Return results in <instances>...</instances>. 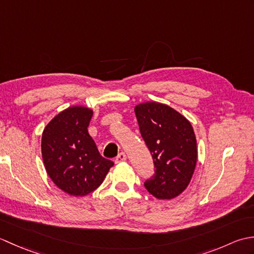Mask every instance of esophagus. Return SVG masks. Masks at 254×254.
I'll use <instances>...</instances> for the list:
<instances>
[{"label": "esophagus", "mask_w": 254, "mask_h": 254, "mask_svg": "<svg viewBox=\"0 0 254 254\" xmlns=\"http://www.w3.org/2000/svg\"><path fill=\"white\" fill-rule=\"evenodd\" d=\"M124 160H127V155L124 154V153H120V154H119V155L117 156V157H116V159H115L116 164L121 163V161H124Z\"/></svg>", "instance_id": "esophagus-1"}]
</instances>
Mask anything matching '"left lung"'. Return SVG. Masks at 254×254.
I'll return each mask as SVG.
<instances>
[{
	"mask_svg": "<svg viewBox=\"0 0 254 254\" xmlns=\"http://www.w3.org/2000/svg\"><path fill=\"white\" fill-rule=\"evenodd\" d=\"M135 116L155 167L144 186L156 198H174L186 190L195 169L196 138L191 123L159 102L137 105Z\"/></svg>",
	"mask_w": 254,
	"mask_h": 254,
	"instance_id": "left-lung-1",
	"label": "left lung"
}]
</instances>
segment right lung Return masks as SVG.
<instances>
[{"label":"right lung","instance_id":"1","mask_svg":"<svg viewBox=\"0 0 254 254\" xmlns=\"http://www.w3.org/2000/svg\"><path fill=\"white\" fill-rule=\"evenodd\" d=\"M91 117L88 108H67L42 133L41 153L48 175L62 191L75 196L95 191L113 166V161L100 155L89 135Z\"/></svg>","mask_w":254,"mask_h":254}]
</instances>
